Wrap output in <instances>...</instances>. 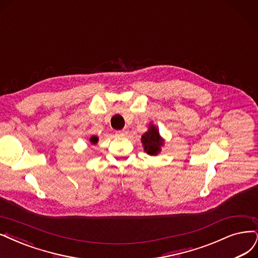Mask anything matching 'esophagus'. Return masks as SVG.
Here are the masks:
<instances>
[{
  "label": "esophagus",
  "instance_id": "esophagus-1",
  "mask_svg": "<svg viewBox=\"0 0 258 258\" xmlns=\"http://www.w3.org/2000/svg\"><path fill=\"white\" fill-rule=\"evenodd\" d=\"M116 135L120 137H124L127 135V132L125 130H121V131H116Z\"/></svg>",
  "mask_w": 258,
  "mask_h": 258
}]
</instances>
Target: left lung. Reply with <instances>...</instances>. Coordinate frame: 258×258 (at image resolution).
Masks as SVG:
<instances>
[{
	"mask_svg": "<svg viewBox=\"0 0 258 258\" xmlns=\"http://www.w3.org/2000/svg\"><path fill=\"white\" fill-rule=\"evenodd\" d=\"M141 141L145 146V151L150 155H157L160 151V147L164 144L154 125L150 126V130L141 137Z\"/></svg>",
	"mask_w": 258,
	"mask_h": 258,
	"instance_id": "left-lung-1",
	"label": "left lung"
}]
</instances>
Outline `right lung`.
<instances>
[{"mask_svg": "<svg viewBox=\"0 0 258 258\" xmlns=\"http://www.w3.org/2000/svg\"><path fill=\"white\" fill-rule=\"evenodd\" d=\"M90 141H91V144H97L98 142V137H95V136H92L91 138H90Z\"/></svg>", "mask_w": 258, "mask_h": 258, "instance_id": "obj_1", "label": "right lung"}]
</instances>
